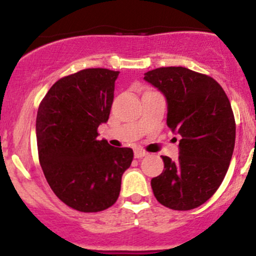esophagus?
I'll return each mask as SVG.
<instances>
[{
    "label": "esophagus",
    "instance_id": "1",
    "mask_svg": "<svg viewBox=\"0 0 256 256\" xmlns=\"http://www.w3.org/2000/svg\"><path fill=\"white\" fill-rule=\"evenodd\" d=\"M134 155H135L136 158H144V156L148 155V152H146V151H144V150H140V148H138V150H135Z\"/></svg>",
    "mask_w": 256,
    "mask_h": 256
}]
</instances>
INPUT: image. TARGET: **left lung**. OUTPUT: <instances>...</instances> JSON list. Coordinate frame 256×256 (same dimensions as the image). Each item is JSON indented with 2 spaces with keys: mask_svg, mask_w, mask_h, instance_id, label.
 <instances>
[{
  "mask_svg": "<svg viewBox=\"0 0 256 256\" xmlns=\"http://www.w3.org/2000/svg\"><path fill=\"white\" fill-rule=\"evenodd\" d=\"M165 95L168 128L181 136L176 161L162 156L164 171L151 180L164 206L191 210L206 202L229 168L235 145V118L222 86L186 68H160L145 74Z\"/></svg>",
  "mask_w": 256,
  "mask_h": 256,
  "instance_id": "obj_1",
  "label": "left lung"
}]
</instances>
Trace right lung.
Listing matches in <instances>:
<instances>
[{"label":"right lung","mask_w":256,"mask_h":256,"mask_svg":"<svg viewBox=\"0 0 256 256\" xmlns=\"http://www.w3.org/2000/svg\"><path fill=\"white\" fill-rule=\"evenodd\" d=\"M118 71L85 68L65 76L42 98L36 118L38 160L50 188L68 206L98 212L112 206L134 151L98 140L114 101Z\"/></svg>","instance_id":"obj_1"}]
</instances>
